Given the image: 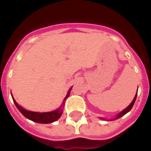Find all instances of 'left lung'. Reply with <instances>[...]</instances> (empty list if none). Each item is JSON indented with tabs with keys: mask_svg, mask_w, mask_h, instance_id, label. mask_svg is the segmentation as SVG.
Instances as JSON below:
<instances>
[{
	"mask_svg": "<svg viewBox=\"0 0 151 151\" xmlns=\"http://www.w3.org/2000/svg\"><path fill=\"white\" fill-rule=\"evenodd\" d=\"M137 95V94H136V95H135V97H134V99H133V101L131 102V104H130L129 105V106H128V107H127V108H125V109H124L123 111H120V113L118 114V115H117L116 116V117H115V118H114L113 120H117V119H119V118H120V117H121V116H124L125 114L128 113V112H129V111L130 110L132 109V108H133V104H134V103H135V101H136ZM101 119H104V118H101Z\"/></svg>",
	"mask_w": 151,
	"mask_h": 151,
	"instance_id": "left-lung-1",
	"label": "left lung"
}]
</instances>
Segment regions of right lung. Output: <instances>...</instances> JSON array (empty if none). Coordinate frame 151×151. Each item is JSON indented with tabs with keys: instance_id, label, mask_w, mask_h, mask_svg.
Returning a JSON list of instances; mask_svg holds the SVG:
<instances>
[{
	"instance_id": "obj_1",
	"label": "right lung",
	"mask_w": 151,
	"mask_h": 151,
	"mask_svg": "<svg viewBox=\"0 0 151 151\" xmlns=\"http://www.w3.org/2000/svg\"><path fill=\"white\" fill-rule=\"evenodd\" d=\"M71 89H72V87L69 90V91L67 93V95L65 96V98L64 99V101H63V104H61V106H60L58 109L55 110V111H49V112H35V111H27V110H26L24 108H22L21 106H19V105L17 104V102L14 100V97H12V98H13V100H14V103L15 106L17 107V108L20 111V112H21L26 118H27V119L32 120V121H35V122H37V123L49 124L52 123L54 121H56V120H58L60 117V116L62 115L63 110L61 107L64 105V102L65 101L66 99L69 97Z\"/></svg>"
}]
</instances>
